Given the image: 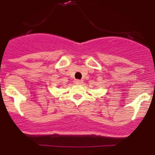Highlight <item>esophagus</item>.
Masks as SVG:
<instances>
[{
  "label": "esophagus",
  "instance_id": "esophagus-1",
  "mask_svg": "<svg viewBox=\"0 0 155 155\" xmlns=\"http://www.w3.org/2000/svg\"><path fill=\"white\" fill-rule=\"evenodd\" d=\"M74 82L76 84H82L83 82H82V80H79V79H75Z\"/></svg>",
  "mask_w": 155,
  "mask_h": 155
}]
</instances>
